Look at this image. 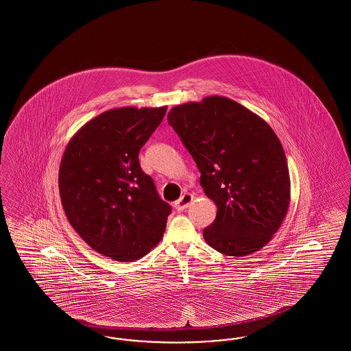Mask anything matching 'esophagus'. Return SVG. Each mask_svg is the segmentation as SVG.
Segmentation results:
<instances>
[{
  "instance_id": "esophagus-1",
  "label": "esophagus",
  "mask_w": 351,
  "mask_h": 351,
  "mask_svg": "<svg viewBox=\"0 0 351 351\" xmlns=\"http://www.w3.org/2000/svg\"><path fill=\"white\" fill-rule=\"evenodd\" d=\"M193 200V197L191 196V195H188V193H185L183 195L180 199L178 201H175V204H173V206H175V209L176 210H184V209H186L188 208V205L191 204V201Z\"/></svg>"
}]
</instances>
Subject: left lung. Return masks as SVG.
Segmentation results:
<instances>
[{
  "label": "left lung",
  "instance_id": "1",
  "mask_svg": "<svg viewBox=\"0 0 351 351\" xmlns=\"http://www.w3.org/2000/svg\"><path fill=\"white\" fill-rule=\"evenodd\" d=\"M167 119L217 206L216 219L202 232L206 243L230 256L263 247L283 222L291 192L276 134L245 106L219 96L178 105Z\"/></svg>",
  "mask_w": 351,
  "mask_h": 351
}]
</instances>
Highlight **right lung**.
<instances>
[{"label": "right lung", "mask_w": 351, "mask_h": 351, "mask_svg": "<svg viewBox=\"0 0 351 351\" xmlns=\"http://www.w3.org/2000/svg\"><path fill=\"white\" fill-rule=\"evenodd\" d=\"M167 108H121L73 135L59 169L69 223L84 241L117 262H133L162 239L171 205L139 165V150Z\"/></svg>", "instance_id": "1"}]
</instances>
